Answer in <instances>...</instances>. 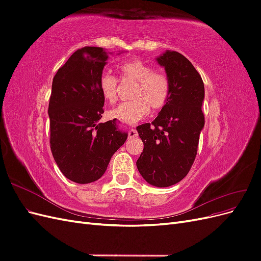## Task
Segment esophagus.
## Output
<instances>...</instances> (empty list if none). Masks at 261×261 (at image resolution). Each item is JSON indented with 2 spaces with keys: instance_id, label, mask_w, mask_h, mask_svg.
Instances as JSON below:
<instances>
[{
  "instance_id": "obj_1",
  "label": "esophagus",
  "mask_w": 261,
  "mask_h": 261,
  "mask_svg": "<svg viewBox=\"0 0 261 261\" xmlns=\"http://www.w3.org/2000/svg\"><path fill=\"white\" fill-rule=\"evenodd\" d=\"M138 136V133H137V130L136 129H129V132H128V139H134L135 137H137Z\"/></svg>"
}]
</instances>
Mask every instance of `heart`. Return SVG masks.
<instances>
[{
	"label": "heart",
	"mask_w": 261,
	"mask_h": 261,
	"mask_svg": "<svg viewBox=\"0 0 261 261\" xmlns=\"http://www.w3.org/2000/svg\"><path fill=\"white\" fill-rule=\"evenodd\" d=\"M124 80L135 82L129 101L122 102L109 111V116L126 124H135L150 112V107L159 110L167 103L170 96V83L164 74L152 70L151 65L139 59L120 63L117 66ZM98 88L102 98L114 102L117 98V81L108 70L99 77Z\"/></svg>",
	"instance_id": "b5f03b06"
}]
</instances>
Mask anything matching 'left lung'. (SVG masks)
Returning <instances> with one entry per match:
<instances>
[{
  "label": "left lung",
  "mask_w": 261,
  "mask_h": 261,
  "mask_svg": "<svg viewBox=\"0 0 261 261\" xmlns=\"http://www.w3.org/2000/svg\"><path fill=\"white\" fill-rule=\"evenodd\" d=\"M155 61L167 74L170 96L154 121L136 127L144 143L136 165L147 183L169 187L187 175L196 158L204 126V86L194 65L180 53L167 50Z\"/></svg>",
  "instance_id": "1"
}]
</instances>
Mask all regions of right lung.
Wrapping results in <instances>:
<instances>
[{
    "label": "right lung",
    "mask_w": 261,
    "mask_h": 261,
    "mask_svg": "<svg viewBox=\"0 0 261 261\" xmlns=\"http://www.w3.org/2000/svg\"><path fill=\"white\" fill-rule=\"evenodd\" d=\"M109 54L112 53L98 46L78 49L52 82L48 110L51 151L64 176L78 184L92 183L103 175L128 136L118 128L115 118L99 123L105 99L98 81Z\"/></svg>",
    "instance_id": "1"
}]
</instances>
